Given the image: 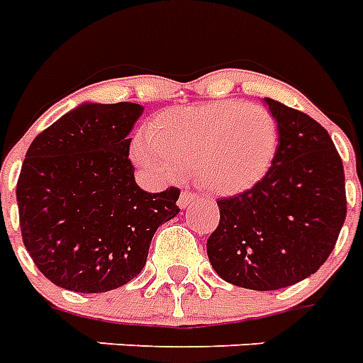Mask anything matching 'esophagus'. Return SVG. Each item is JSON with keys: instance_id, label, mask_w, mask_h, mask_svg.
I'll use <instances>...</instances> for the list:
<instances>
[{"instance_id": "esophagus-1", "label": "esophagus", "mask_w": 363, "mask_h": 363, "mask_svg": "<svg viewBox=\"0 0 363 363\" xmlns=\"http://www.w3.org/2000/svg\"><path fill=\"white\" fill-rule=\"evenodd\" d=\"M196 198H198V194L182 192L181 196H179V207H181V209H184V207H188V205L192 203V201H196Z\"/></svg>"}]
</instances>
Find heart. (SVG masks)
<instances>
[{"label": "heart", "instance_id": "obj_1", "mask_svg": "<svg viewBox=\"0 0 363 363\" xmlns=\"http://www.w3.org/2000/svg\"><path fill=\"white\" fill-rule=\"evenodd\" d=\"M277 145L279 125L269 111L226 99L160 113L137 137L133 156L162 177L194 171L203 186L238 194L264 179Z\"/></svg>", "mask_w": 363, "mask_h": 363}]
</instances>
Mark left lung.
<instances>
[{
  "label": "left lung",
  "instance_id": "obj_1",
  "mask_svg": "<svg viewBox=\"0 0 363 363\" xmlns=\"http://www.w3.org/2000/svg\"><path fill=\"white\" fill-rule=\"evenodd\" d=\"M279 145L262 181L218 199L220 222L207 241L211 265L226 282L279 290L316 273L347 216L343 162L316 121L265 98Z\"/></svg>",
  "mask_w": 363,
  "mask_h": 363
}]
</instances>
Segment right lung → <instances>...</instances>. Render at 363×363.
Instances as JSON below:
<instances>
[{"label":"right lung","instance_id":"obj_1","mask_svg":"<svg viewBox=\"0 0 363 363\" xmlns=\"http://www.w3.org/2000/svg\"><path fill=\"white\" fill-rule=\"evenodd\" d=\"M143 107L82 104L33 139L16 182L20 232L33 264L56 286L109 292L135 279L181 190L137 186L130 131Z\"/></svg>","mask_w":363,"mask_h":363}]
</instances>
